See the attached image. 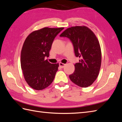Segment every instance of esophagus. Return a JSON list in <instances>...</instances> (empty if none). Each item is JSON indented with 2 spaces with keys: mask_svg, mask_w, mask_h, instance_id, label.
<instances>
[{
  "mask_svg": "<svg viewBox=\"0 0 122 122\" xmlns=\"http://www.w3.org/2000/svg\"><path fill=\"white\" fill-rule=\"evenodd\" d=\"M65 66H66L65 64L62 63H61V62L59 63V66H60V67L61 68H63Z\"/></svg>",
  "mask_w": 122,
  "mask_h": 122,
  "instance_id": "obj_1",
  "label": "esophagus"
}]
</instances>
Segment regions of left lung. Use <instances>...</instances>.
<instances>
[{
    "mask_svg": "<svg viewBox=\"0 0 122 122\" xmlns=\"http://www.w3.org/2000/svg\"><path fill=\"white\" fill-rule=\"evenodd\" d=\"M68 38L74 53L81 60L74 64L75 71L69 76L71 81L82 87L90 86L97 79L101 65L100 43L92 31L85 26L69 28L60 35Z\"/></svg>",
    "mask_w": 122,
    "mask_h": 122,
    "instance_id": "obj_1",
    "label": "left lung"
}]
</instances>
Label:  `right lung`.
Returning <instances> with one entry per match:
<instances>
[{
    "instance_id": "obj_1",
    "label": "right lung",
    "mask_w": 122,
    "mask_h": 122,
    "mask_svg": "<svg viewBox=\"0 0 122 122\" xmlns=\"http://www.w3.org/2000/svg\"><path fill=\"white\" fill-rule=\"evenodd\" d=\"M64 28L45 27L34 31L25 39L21 52V67L25 81L36 90H42L53 82L59 63H50L46 57L54 38Z\"/></svg>"
}]
</instances>
